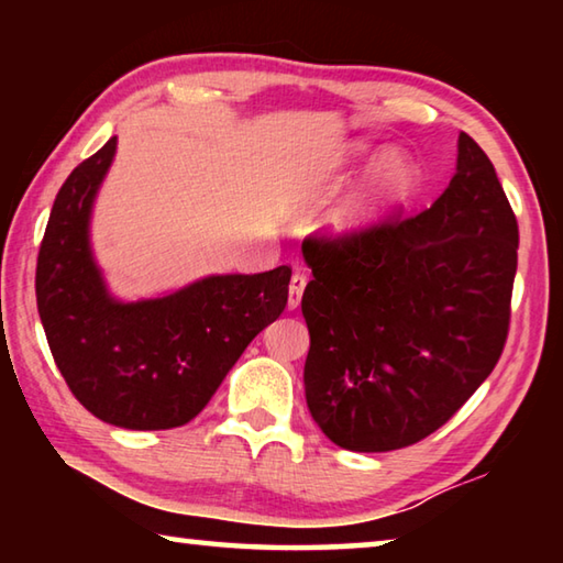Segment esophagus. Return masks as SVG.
<instances>
[{
    "label": "esophagus",
    "instance_id": "1",
    "mask_svg": "<svg viewBox=\"0 0 563 563\" xmlns=\"http://www.w3.org/2000/svg\"><path fill=\"white\" fill-rule=\"evenodd\" d=\"M305 285H308V278H305L302 273H292V278H290V295H288V308H290V310H295V308H298V305H300Z\"/></svg>",
    "mask_w": 563,
    "mask_h": 563
}]
</instances>
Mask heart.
<instances>
[{
    "mask_svg": "<svg viewBox=\"0 0 563 563\" xmlns=\"http://www.w3.org/2000/svg\"><path fill=\"white\" fill-rule=\"evenodd\" d=\"M367 156H375L365 174L352 186L342 201L332 208L328 225L332 233L352 235L377 225L385 216L407 206L417 198L424 184L422 164L405 148L377 151L369 141H355L345 148V164H357Z\"/></svg>",
    "mask_w": 563,
    "mask_h": 563,
    "instance_id": "1",
    "label": "heart"
}]
</instances>
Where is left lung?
<instances>
[{
  "instance_id": "1",
  "label": "left lung",
  "mask_w": 563,
  "mask_h": 563,
  "mask_svg": "<svg viewBox=\"0 0 563 563\" xmlns=\"http://www.w3.org/2000/svg\"><path fill=\"white\" fill-rule=\"evenodd\" d=\"M517 247L497 170L466 133L427 211L302 243L305 399L330 442L402 450L476 393L507 342Z\"/></svg>"
}]
</instances>
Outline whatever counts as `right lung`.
I'll return each mask as SVG.
<instances>
[{
	"instance_id": "add662e5",
	"label": "right lung",
	"mask_w": 563,
	"mask_h": 563,
	"mask_svg": "<svg viewBox=\"0 0 563 563\" xmlns=\"http://www.w3.org/2000/svg\"><path fill=\"white\" fill-rule=\"evenodd\" d=\"M117 154L111 136L56 194L36 261V308L56 367L93 417L123 430L194 419L243 350L280 318L290 268L208 275L161 298H113L91 251V208Z\"/></svg>"
}]
</instances>
